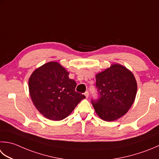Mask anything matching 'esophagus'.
I'll list each match as a JSON object with an SVG mask.
<instances>
[{
  "mask_svg": "<svg viewBox=\"0 0 159 159\" xmlns=\"http://www.w3.org/2000/svg\"><path fill=\"white\" fill-rule=\"evenodd\" d=\"M84 94H85L86 98H88V96H89V92H88V91H86L85 93H84Z\"/></svg>",
  "mask_w": 159,
  "mask_h": 159,
  "instance_id": "esophagus-1",
  "label": "esophagus"
}]
</instances>
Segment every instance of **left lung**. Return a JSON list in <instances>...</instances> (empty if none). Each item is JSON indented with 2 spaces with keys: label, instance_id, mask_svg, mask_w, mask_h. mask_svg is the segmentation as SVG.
<instances>
[{
  "label": "left lung",
  "instance_id": "obj_1",
  "mask_svg": "<svg viewBox=\"0 0 159 159\" xmlns=\"http://www.w3.org/2000/svg\"><path fill=\"white\" fill-rule=\"evenodd\" d=\"M98 97L92 99L98 116L105 121H113L123 116L133 104L137 83L131 71L114 64L96 76Z\"/></svg>",
  "mask_w": 159,
  "mask_h": 159
}]
</instances>
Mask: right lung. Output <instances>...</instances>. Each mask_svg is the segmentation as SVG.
I'll return each mask as SVG.
<instances>
[{
  "label": "right lung",
  "mask_w": 159,
  "mask_h": 159,
  "mask_svg": "<svg viewBox=\"0 0 159 159\" xmlns=\"http://www.w3.org/2000/svg\"><path fill=\"white\" fill-rule=\"evenodd\" d=\"M76 83L57 62H49L36 69L29 79L31 98L43 116L61 120L71 113L85 95L75 91Z\"/></svg>",
  "instance_id": "right-lung-1"
}]
</instances>
